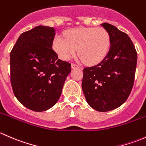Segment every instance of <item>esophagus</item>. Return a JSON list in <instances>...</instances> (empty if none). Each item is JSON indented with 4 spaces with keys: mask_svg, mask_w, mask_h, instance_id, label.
Wrapping results in <instances>:
<instances>
[{
    "mask_svg": "<svg viewBox=\"0 0 146 146\" xmlns=\"http://www.w3.org/2000/svg\"><path fill=\"white\" fill-rule=\"evenodd\" d=\"M82 68L80 67V66H78V65L75 64H71V68L74 69V68Z\"/></svg>",
    "mask_w": 146,
    "mask_h": 146,
    "instance_id": "1",
    "label": "esophagus"
}]
</instances>
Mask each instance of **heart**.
Here are the masks:
<instances>
[{
    "label": "heart",
    "mask_w": 146,
    "mask_h": 146,
    "mask_svg": "<svg viewBox=\"0 0 146 146\" xmlns=\"http://www.w3.org/2000/svg\"><path fill=\"white\" fill-rule=\"evenodd\" d=\"M110 36L103 28L78 27L65 33V38L57 36L53 47L60 58L68 60L78 53L86 64H99L110 51Z\"/></svg>",
    "instance_id": "1"
}]
</instances>
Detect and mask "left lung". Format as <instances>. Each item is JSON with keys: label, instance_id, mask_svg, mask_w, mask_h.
<instances>
[{"label": "left lung", "instance_id": "1", "mask_svg": "<svg viewBox=\"0 0 146 146\" xmlns=\"http://www.w3.org/2000/svg\"><path fill=\"white\" fill-rule=\"evenodd\" d=\"M110 36V48L100 64L83 69L82 89L88 104L101 112L118 108L129 98L134 82L137 53L124 32L101 24Z\"/></svg>", "mask_w": 146, "mask_h": 146}]
</instances>
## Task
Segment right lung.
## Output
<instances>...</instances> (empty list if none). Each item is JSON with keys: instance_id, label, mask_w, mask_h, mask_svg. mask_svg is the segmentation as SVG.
Wrapping results in <instances>:
<instances>
[{"instance_id": "add662e5", "label": "right lung", "mask_w": 146, "mask_h": 146, "mask_svg": "<svg viewBox=\"0 0 146 146\" xmlns=\"http://www.w3.org/2000/svg\"><path fill=\"white\" fill-rule=\"evenodd\" d=\"M54 27L39 25L23 32L10 52V82L15 96L35 111L51 108L61 95L70 64L53 50Z\"/></svg>"}]
</instances>
